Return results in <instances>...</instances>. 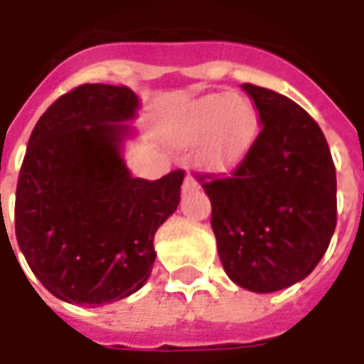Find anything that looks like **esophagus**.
Instances as JSON below:
<instances>
[{
  "label": "esophagus",
  "mask_w": 364,
  "mask_h": 364,
  "mask_svg": "<svg viewBox=\"0 0 364 364\" xmlns=\"http://www.w3.org/2000/svg\"><path fill=\"white\" fill-rule=\"evenodd\" d=\"M197 185H198L197 179H195V177H193V175H187V177H185V181H183V191L195 189V187H197Z\"/></svg>",
  "instance_id": "obj_1"
}]
</instances>
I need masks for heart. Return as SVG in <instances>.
I'll return each instance as SVG.
<instances>
[{
    "instance_id": "b5f03b06",
    "label": "heart",
    "mask_w": 364,
    "mask_h": 364,
    "mask_svg": "<svg viewBox=\"0 0 364 364\" xmlns=\"http://www.w3.org/2000/svg\"><path fill=\"white\" fill-rule=\"evenodd\" d=\"M259 117L244 97L206 95L191 103L175 122L171 138L177 146L200 142V161L208 169H226L242 159L257 136Z\"/></svg>"
}]
</instances>
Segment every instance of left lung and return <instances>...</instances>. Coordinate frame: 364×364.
Returning a JSON list of instances; mask_svg holds the SVG:
<instances>
[{"instance_id": "left-lung-1", "label": "left lung", "mask_w": 364, "mask_h": 364, "mask_svg": "<svg viewBox=\"0 0 364 364\" xmlns=\"http://www.w3.org/2000/svg\"><path fill=\"white\" fill-rule=\"evenodd\" d=\"M261 130L228 177L203 175L222 267L252 292H274L312 273L337 224L336 166L326 136L289 97L242 85Z\"/></svg>"}]
</instances>
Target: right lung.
I'll use <instances>...</instances> for the list:
<instances>
[{
  "mask_svg": "<svg viewBox=\"0 0 364 364\" xmlns=\"http://www.w3.org/2000/svg\"><path fill=\"white\" fill-rule=\"evenodd\" d=\"M136 109L127 85L83 83L56 99L28 138L15 236L44 289L70 304H107L142 289L154 236L179 205L183 169L148 181L120 156Z\"/></svg>",
  "mask_w": 364,
  "mask_h": 364,
  "instance_id": "obj_1",
  "label": "right lung"
}]
</instances>
